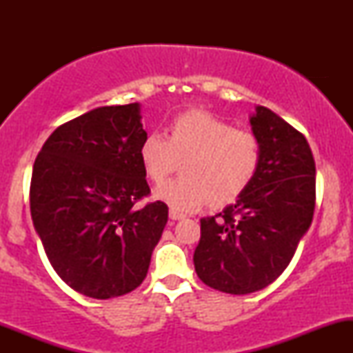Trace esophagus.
<instances>
[{"label":"esophagus","mask_w":353,"mask_h":353,"mask_svg":"<svg viewBox=\"0 0 353 353\" xmlns=\"http://www.w3.org/2000/svg\"><path fill=\"white\" fill-rule=\"evenodd\" d=\"M169 217H171L172 221H181V219H184V216L179 212H176V210H171V212H169Z\"/></svg>","instance_id":"obj_1"}]
</instances>
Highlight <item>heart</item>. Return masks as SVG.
<instances>
[{
    "label": "heart",
    "instance_id": "obj_1",
    "mask_svg": "<svg viewBox=\"0 0 353 353\" xmlns=\"http://www.w3.org/2000/svg\"><path fill=\"white\" fill-rule=\"evenodd\" d=\"M139 163L148 179L161 182L177 159L184 179L161 184L154 197L176 212H192L208 204L236 201L261 165V143L252 132L236 129L212 112L192 109L176 116L165 137L151 132L139 144Z\"/></svg>",
    "mask_w": 353,
    "mask_h": 353
}]
</instances>
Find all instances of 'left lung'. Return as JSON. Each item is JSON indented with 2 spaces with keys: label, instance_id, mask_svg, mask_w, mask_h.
I'll return each instance as SVG.
<instances>
[{
  "label": "left lung",
  "instance_id": "obj_1",
  "mask_svg": "<svg viewBox=\"0 0 353 353\" xmlns=\"http://www.w3.org/2000/svg\"><path fill=\"white\" fill-rule=\"evenodd\" d=\"M261 165L234 204L201 219L194 267L205 285L225 294L262 290L292 261L312 224L315 163L297 129L264 106L249 117Z\"/></svg>",
  "mask_w": 353,
  "mask_h": 353
}]
</instances>
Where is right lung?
I'll return each instance as SVG.
<instances>
[{"mask_svg": "<svg viewBox=\"0 0 353 353\" xmlns=\"http://www.w3.org/2000/svg\"><path fill=\"white\" fill-rule=\"evenodd\" d=\"M141 104L101 106L59 125L38 154L31 217L52 269L76 292L112 299L139 287L168 224L139 163Z\"/></svg>", "mask_w": 353, "mask_h": 353, "instance_id": "add662e5", "label": "right lung"}]
</instances>
